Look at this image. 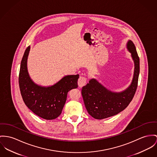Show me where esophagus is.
Wrapping results in <instances>:
<instances>
[{
	"label": "esophagus",
	"instance_id": "obj_1",
	"mask_svg": "<svg viewBox=\"0 0 157 157\" xmlns=\"http://www.w3.org/2000/svg\"><path fill=\"white\" fill-rule=\"evenodd\" d=\"M86 84V78L85 76H80L78 81V84L79 87H82L85 86Z\"/></svg>",
	"mask_w": 157,
	"mask_h": 157
}]
</instances>
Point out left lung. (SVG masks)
<instances>
[{
	"mask_svg": "<svg viewBox=\"0 0 157 157\" xmlns=\"http://www.w3.org/2000/svg\"><path fill=\"white\" fill-rule=\"evenodd\" d=\"M134 62V72L130 86L124 91L117 93L109 91L92 79L82 88V96L88 113L97 120L105 119L118 114L132 101L136 91L140 72L139 57L132 40L127 43Z\"/></svg>",
	"mask_w": 157,
	"mask_h": 157,
	"instance_id": "obj_1",
	"label": "left lung"
}]
</instances>
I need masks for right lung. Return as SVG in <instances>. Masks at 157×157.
<instances>
[{"instance_id": "right-lung-1", "label": "right lung", "mask_w": 157, "mask_h": 157, "mask_svg": "<svg viewBox=\"0 0 157 157\" xmlns=\"http://www.w3.org/2000/svg\"><path fill=\"white\" fill-rule=\"evenodd\" d=\"M30 51L29 46L21 62L18 82L25 105L36 115L45 120H54L62 112L68 92L78 87L79 75H68L51 86L42 87L35 84L30 78L27 60Z\"/></svg>"}]
</instances>
